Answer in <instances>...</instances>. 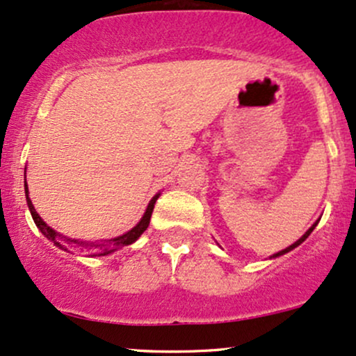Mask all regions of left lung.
I'll use <instances>...</instances> for the list:
<instances>
[{
  "instance_id": "obj_1",
  "label": "left lung",
  "mask_w": 356,
  "mask_h": 356,
  "mask_svg": "<svg viewBox=\"0 0 356 356\" xmlns=\"http://www.w3.org/2000/svg\"><path fill=\"white\" fill-rule=\"evenodd\" d=\"M318 222H319V221H316V222H314V225H312V226H311V228H309V229H307V232H306V235H302V236H300V238H299V240H298V241H296V243H294V245H291V247H287L286 250H282V252L275 253V255H273V257H279V255H284V253L291 252V250H292V248L299 247V245H300V243H302V241H304V240H306V238L311 235V233H312V229H314V228H316V225H318Z\"/></svg>"
}]
</instances>
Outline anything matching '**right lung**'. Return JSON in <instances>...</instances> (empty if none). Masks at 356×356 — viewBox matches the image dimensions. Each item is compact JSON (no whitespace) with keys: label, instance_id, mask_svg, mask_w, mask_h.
Masks as SVG:
<instances>
[{"label":"right lung","instance_id":"obj_1","mask_svg":"<svg viewBox=\"0 0 356 356\" xmlns=\"http://www.w3.org/2000/svg\"><path fill=\"white\" fill-rule=\"evenodd\" d=\"M25 194H26V202H29V209L30 213H32V218L35 221V225H37V228L40 229L42 233H44L45 238H49V240L54 241V245L62 250H67L70 248H79L81 252H88L89 255H108V253L115 252L116 248H121V247H127V245H131L134 241L142 235L143 232L148 228V222H150V218H152V213H154V206H155V201L159 199V194L155 196L154 199L150 201V204H148V208L145 211V214H143V218L140 220L138 225L135 226V228H131L130 232L124 233V235H121L118 238H113V240H104L103 243H91V245H86L84 241H74V240H65V238H60V235H57L56 232H54L50 226H47L44 220H42L40 216H38V213L35 211L32 201H30L29 197V187H26V182H25Z\"/></svg>","mask_w":356,"mask_h":356}]
</instances>
